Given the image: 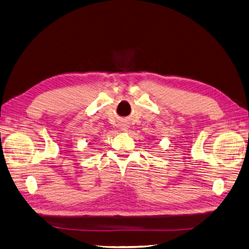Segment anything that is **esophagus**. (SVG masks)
<instances>
[{
  "label": "esophagus",
  "instance_id": "34e87169",
  "mask_svg": "<svg viewBox=\"0 0 249 249\" xmlns=\"http://www.w3.org/2000/svg\"><path fill=\"white\" fill-rule=\"evenodd\" d=\"M129 129H130V125L129 124H125V123L122 124V130H123V132H127V131H129Z\"/></svg>",
  "mask_w": 249,
  "mask_h": 249
}]
</instances>
